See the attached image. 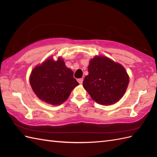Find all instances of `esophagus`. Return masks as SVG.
Instances as JSON below:
<instances>
[{"label": "esophagus", "instance_id": "obj_1", "mask_svg": "<svg viewBox=\"0 0 157 157\" xmlns=\"http://www.w3.org/2000/svg\"><path fill=\"white\" fill-rule=\"evenodd\" d=\"M83 80H84V79L80 78V79H78V82L79 83V84H82V83H83Z\"/></svg>", "mask_w": 157, "mask_h": 157}]
</instances>
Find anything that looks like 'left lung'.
<instances>
[{"instance_id":"8db88e82","label":"left lung","mask_w":157,"mask_h":157,"mask_svg":"<svg viewBox=\"0 0 157 157\" xmlns=\"http://www.w3.org/2000/svg\"><path fill=\"white\" fill-rule=\"evenodd\" d=\"M88 70L83 86L95 102L111 105L124 95L129 75L121 64L104 56H96L90 61Z\"/></svg>"}]
</instances>
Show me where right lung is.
I'll return each instance as SVG.
<instances>
[{
    "label": "right lung",
    "mask_w": 157,
    "mask_h": 157,
    "mask_svg": "<svg viewBox=\"0 0 157 157\" xmlns=\"http://www.w3.org/2000/svg\"><path fill=\"white\" fill-rule=\"evenodd\" d=\"M29 82L36 96L48 104L59 105L68 98L72 90L79 85L71 69L61 58L46 59L32 70Z\"/></svg>",
    "instance_id": "right-lung-1"
}]
</instances>
